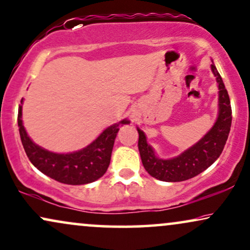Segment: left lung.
I'll list each match as a JSON object with an SVG mask.
<instances>
[{"label":"left lung","instance_id":"left-lung-1","mask_svg":"<svg viewBox=\"0 0 250 250\" xmlns=\"http://www.w3.org/2000/svg\"><path fill=\"white\" fill-rule=\"evenodd\" d=\"M211 70L218 83V117L212 128L193 147L171 160H162L155 155L154 149L147 144L145 133L138 128V147L141 161L146 171L151 177L171 183L190 179L208 168L222 154L231 129L232 109L228 90L213 64H211Z\"/></svg>","mask_w":250,"mask_h":250}]
</instances>
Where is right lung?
I'll return each mask as SVG.
<instances>
[{"instance_id":"add662e5","label":"right lung","mask_w":250,"mask_h":250,"mask_svg":"<svg viewBox=\"0 0 250 250\" xmlns=\"http://www.w3.org/2000/svg\"><path fill=\"white\" fill-rule=\"evenodd\" d=\"M21 103L22 104V99ZM123 119L105 128L89 146L70 154H56L35 145L25 131L21 121V105L18 109V126L22 147L31 163L46 176L67 185L93 183L106 172L115 139L121 125L128 124Z\"/></svg>"}]
</instances>
